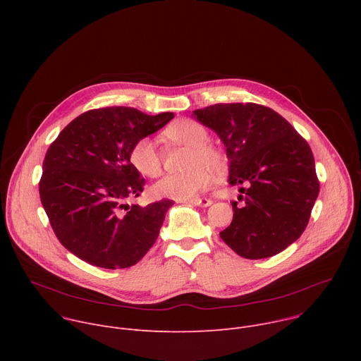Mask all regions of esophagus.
Wrapping results in <instances>:
<instances>
[{
	"mask_svg": "<svg viewBox=\"0 0 361 361\" xmlns=\"http://www.w3.org/2000/svg\"><path fill=\"white\" fill-rule=\"evenodd\" d=\"M188 202L192 204V205H198V207H209V205L213 204V201L209 200V198H198V197L190 200Z\"/></svg>",
	"mask_w": 361,
	"mask_h": 361,
	"instance_id": "1",
	"label": "esophagus"
}]
</instances>
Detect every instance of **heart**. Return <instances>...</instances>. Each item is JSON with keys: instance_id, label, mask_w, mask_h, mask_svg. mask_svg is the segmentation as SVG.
Masks as SVG:
<instances>
[{"instance_id": "heart-1", "label": "heart", "mask_w": 361, "mask_h": 361, "mask_svg": "<svg viewBox=\"0 0 361 361\" xmlns=\"http://www.w3.org/2000/svg\"><path fill=\"white\" fill-rule=\"evenodd\" d=\"M164 135L178 144L191 147L190 169L180 174H167L151 185V194L157 198L192 200L209 187L213 174H221L227 167L224 154L209 144V133L194 120H178L169 126ZM131 166L145 177L161 173V157L152 140L141 138L130 149Z\"/></svg>"}]
</instances>
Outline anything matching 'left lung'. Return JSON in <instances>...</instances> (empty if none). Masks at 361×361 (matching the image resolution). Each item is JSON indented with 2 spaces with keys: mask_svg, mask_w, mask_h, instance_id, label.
<instances>
[{
  "mask_svg": "<svg viewBox=\"0 0 361 361\" xmlns=\"http://www.w3.org/2000/svg\"><path fill=\"white\" fill-rule=\"evenodd\" d=\"M191 117L226 147L228 183L241 185L223 241L250 260L276 255L302 234L320 184L307 141L274 110L254 102L214 104Z\"/></svg>",
  "mask_w": 361,
  "mask_h": 361,
  "instance_id": "1",
  "label": "left lung"
}]
</instances>
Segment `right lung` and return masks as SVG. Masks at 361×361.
I'll use <instances>...</instances> for the list:
<instances>
[{
  "label": "right lung",
  "mask_w": 361,
  "mask_h": 361,
  "mask_svg": "<svg viewBox=\"0 0 361 361\" xmlns=\"http://www.w3.org/2000/svg\"><path fill=\"white\" fill-rule=\"evenodd\" d=\"M173 118V113L97 109L73 120L49 145L39 181L41 202L60 243L82 262L127 269L156 243L174 201L145 207L124 204L128 197H138L144 185L130 163V149Z\"/></svg>",
  "instance_id": "obj_1"
}]
</instances>
